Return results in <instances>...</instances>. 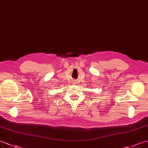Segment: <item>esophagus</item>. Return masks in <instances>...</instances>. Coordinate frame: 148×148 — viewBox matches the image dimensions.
Listing matches in <instances>:
<instances>
[{"mask_svg":"<svg viewBox=\"0 0 148 148\" xmlns=\"http://www.w3.org/2000/svg\"><path fill=\"white\" fill-rule=\"evenodd\" d=\"M76 83H77V82L76 81H73V84H76Z\"/></svg>","mask_w":148,"mask_h":148,"instance_id":"obj_1","label":"esophagus"}]
</instances>
